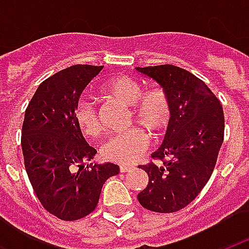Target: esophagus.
<instances>
[{
  "instance_id": "obj_1",
  "label": "esophagus",
  "mask_w": 249,
  "mask_h": 249,
  "mask_svg": "<svg viewBox=\"0 0 249 249\" xmlns=\"http://www.w3.org/2000/svg\"><path fill=\"white\" fill-rule=\"evenodd\" d=\"M132 169H133V165H120V172H123V173H125V172H130V171H132Z\"/></svg>"
}]
</instances>
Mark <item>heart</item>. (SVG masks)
<instances>
[{"mask_svg":"<svg viewBox=\"0 0 249 249\" xmlns=\"http://www.w3.org/2000/svg\"><path fill=\"white\" fill-rule=\"evenodd\" d=\"M103 93L107 97L132 107L130 125L139 124L155 139L165 135L172 124L173 100L164 85L144 89L142 84L132 77L116 76L104 84ZM74 121L78 130L88 139H97L101 135L97 112L89 103L82 101L77 105ZM148 144V136L139 128H133L125 135L107 141L103 155L109 161L132 164L146 151Z\"/></svg>","mask_w":249,"mask_h":249,"instance_id":"obj_1","label":"heart"}]
</instances>
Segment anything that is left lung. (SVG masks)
<instances>
[{
	"mask_svg": "<svg viewBox=\"0 0 249 249\" xmlns=\"http://www.w3.org/2000/svg\"><path fill=\"white\" fill-rule=\"evenodd\" d=\"M137 71L164 85L173 100L172 124L152 155L155 161L140 167L149 180L137 198L149 211L172 213L192 203L211 178L224 140V112L216 94L191 71L169 64Z\"/></svg>",
	"mask_w": 249,
	"mask_h": 249,
	"instance_id": "left-lung-1",
	"label": "left lung"
}]
</instances>
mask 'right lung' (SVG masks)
Listing matches in <instances>:
<instances>
[{
  "mask_svg": "<svg viewBox=\"0 0 249 249\" xmlns=\"http://www.w3.org/2000/svg\"><path fill=\"white\" fill-rule=\"evenodd\" d=\"M104 66L73 65L40 84L25 110L21 132L24 164L41 205L65 221L85 217L97 207L104 183L119 165H87L97 151L74 121L78 97Z\"/></svg>",
  "mask_w": 249,
  "mask_h": 249,
  "instance_id": "right-lung-1",
  "label": "right lung"
}]
</instances>
